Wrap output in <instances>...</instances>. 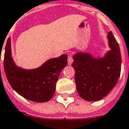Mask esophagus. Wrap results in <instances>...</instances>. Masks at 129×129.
I'll return each instance as SVG.
<instances>
[{
    "label": "esophagus",
    "instance_id": "esophagus-1",
    "mask_svg": "<svg viewBox=\"0 0 129 129\" xmlns=\"http://www.w3.org/2000/svg\"><path fill=\"white\" fill-rule=\"evenodd\" d=\"M73 62V59L71 55H69V56H68V64L71 65Z\"/></svg>",
    "mask_w": 129,
    "mask_h": 129
}]
</instances>
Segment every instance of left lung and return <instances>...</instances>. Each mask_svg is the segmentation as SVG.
<instances>
[{
	"label": "left lung",
	"mask_w": 129,
	"mask_h": 129,
	"mask_svg": "<svg viewBox=\"0 0 129 129\" xmlns=\"http://www.w3.org/2000/svg\"><path fill=\"white\" fill-rule=\"evenodd\" d=\"M110 50L102 57L89 52L74 54L72 64L75 71L77 90L86 101H98L114 87L120 75L121 55L118 44L112 31L107 36Z\"/></svg>",
	"instance_id": "8db88e82"
}]
</instances>
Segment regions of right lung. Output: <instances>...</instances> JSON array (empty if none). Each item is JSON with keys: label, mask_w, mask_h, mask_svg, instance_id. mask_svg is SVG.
<instances>
[{"label": "right lung", "mask_w": 129, "mask_h": 129, "mask_svg": "<svg viewBox=\"0 0 129 129\" xmlns=\"http://www.w3.org/2000/svg\"><path fill=\"white\" fill-rule=\"evenodd\" d=\"M67 55L50 58L42 65L33 69L18 67L11 53V40L5 47L4 68L8 81L16 92L27 100L46 102L53 97L60 73L67 65Z\"/></svg>", "instance_id": "1"}]
</instances>
